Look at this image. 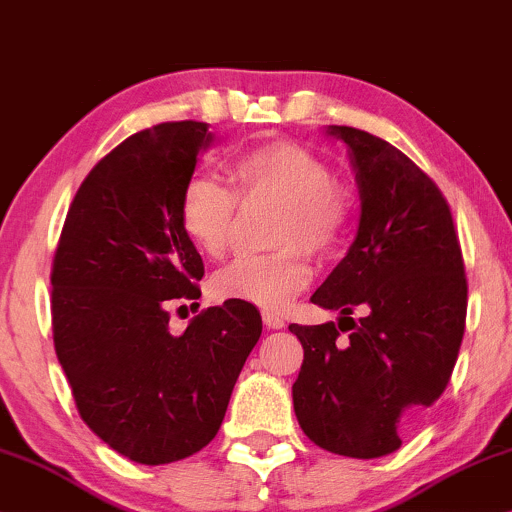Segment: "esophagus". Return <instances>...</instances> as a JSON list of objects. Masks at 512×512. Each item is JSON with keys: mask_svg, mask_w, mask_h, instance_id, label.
Instances as JSON below:
<instances>
[{"mask_svg": "<svg viewBox=\"0 0 512 512\" xmlns=\"http://www.w3.org/2000/svg\"><path fill=\"white\" fill-rule=\"evenodd\" d=\"M262 321H264V326L267 328H271V331H278V328H286V319H283V316H278L276 312H262Z\"/></svg>", "mask_w": 512, "mask_h": 512, "instance_id": "1", "label": "esophagus"}]
</instances>
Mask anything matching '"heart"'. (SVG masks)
<instances>
[{
	"label": "heart",
	"mask_w": 512,
	"mask_h": 512,
	"mask_svg": "<svg viewBox=\"0 0 512 512\" xmlns=\"http://www.w3.org/2000/svg\"><path fill=\"white\" fill-rule=\"evenodd\" d=\"M236 193L210 174H193L181 191L179 219L184 234L212 260L224 257L234 241L238 199L243 205H278L267 257H241L212 281L219 297L257 307L281 309L307 288L312 267L302 250L331 255L347 238L354 196L333 179L326 160L295 141H269L245 148L229 163Z\"/></svg>",
	"instance_id": "obj_1"
}]
</instances>
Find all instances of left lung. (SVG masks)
Wrapping results in <instances>:
<instances>
[{"instance_id": "1", "label": "left lung", "mask_w": 512, "mask_h": 512, "mask_svg": "<svg viewBox=\"0 0 512 512\" xmlns=\"http://www.w3.org/2000/svg\"><path fill=\"white\" fill-rule=\"evenodd\" d=\"M326 132L345 141L361 217L347 255L312 295L314 304L340 312L338 323L288 326L304 349L293 406L321 449L380 458L399 449L401 435L449 385L468 281L454 217L435 181L364 129Z\"/></svg>"}]
</instances>
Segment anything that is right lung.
Wrapping results in <instances>:
<instances>
[{"mask_svg": "<svg viewBox=\"0 0 512 512\" xmlns=\"http://www.w3.org/2000/svg\"><path fill=\"white\" fill-rule=\"evenodd\" d=\"M210 125L163 122L115 146L70 203L51 269V326L75 406L129 461L174 463L215 439L262 335L255 304L226 300L170 331L205 274L179 203Z\"/></svg>", "mask_w": 512, "mask_h": 512, "instance_id": "add662e5", "label": "right lung"}]
</instances>
